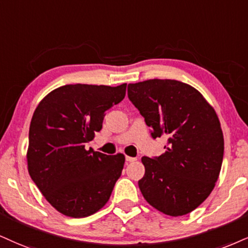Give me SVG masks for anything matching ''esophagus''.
<instances>
[{"instance_id":"1","label":"esophagus","mask_w":248,"mask_h":248,"mask_svg":"<svg viewBox=\"0 0 248 248\" xmlns=\"http://www.w3.org/2000/svg\"><path fill=\"white\" fill-rule=\"evenodd\" d=\"M125 160H126L127 162H134L137 160L136 157H131V156H125Z\"/></svg>"}]
</instances>
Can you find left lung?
<instances>
[{
    "label": "left lung",
    "mask_w": 248,
    "mask_h": 248,
    "mask_svg": "<svg viewBox=\"0 0 248 248\" xmlns=\"http://www.w3.org/2000/svg\"><path fill=\"white\" fill-rule=\"evenodd\" d=\"M127 95L151 127L168 137L166 153L143 156V198L166 215L183 216L208 198L221 171L224 139L218 117L200 92L171 79L129 84Z\"/></svg>",
    "instance_id": "1"
}]
</instances>
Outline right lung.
Masks as SVG:
<instances>
[{
	"instance_id": "right-lung-1",
	"label": "right lung",
	"mask_w": 248,
	"mask_h": 248,
	"mask_svg": "<svg viewBox=\"0 0 248 248\" xmlns=\"http://www.w3.org/2000/svg\"><path fill=\"white\" fill-rule=\"evenodd\" d=\"M126 84L65 85L36 107L30 125L27 166L46 200L63 215L86 217L108 202L122 175L123 154L85 145L102 129L107 110L124 99Z\"/></svg>"
}]
</instances>
